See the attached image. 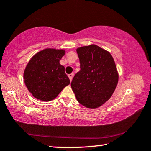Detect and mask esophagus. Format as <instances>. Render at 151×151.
Masks as SVG:
<instances>
[{
    "label": "esophagus",
    "instance_id": "34e87169",
    "mask_svg": "<svg viewBox=\"0 0 151 151\" xmlns=\"http://www.w3.org/2000/svg\"><path fill=\"white\" fill-rule=\"evenodd\" d=\"M68 76H69L70 81H71L72 79H73V73H70V74H69V75H68Z\"/></svg>",
    "mask_w": 151,
    "mask_h": 151
}]
</instances>
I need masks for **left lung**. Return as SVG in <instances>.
<instances>
[{
	"label": "left lung",
	"mask_w": 151,
	"mask_h": 151,
	"mask_svg": "<svg viewBox=\"0 0 151 151\" xmlns=\"http://www.w3.org/2000/svg\"><path fill=\"white\" fill-rule=\"evenodd\" d=\"M80 70L74 76L71 88L78 102L88 109H96L108 101L118 82V73L111 53L91 45L76 49Z\"/></svg>",
	"instance_id": "1"
}]
</instances>
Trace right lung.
I'll list each match as a JSON object with an SVG mask.
<instances>
[{
    "mask_svg": "<svg viewBox=\"0 0 151 151\" xmlns=\"http://www.w3.org/2000/svg\"><path fill=\"white\" fill-rule=\"evenodd\" d=\"M65 54L64 49L49 48L39 51L31 58L23 78L27 88L34 98L49 102L70 84L65 67L60 64Z\"/></svg>",
    "mask_w": 151,
    "mask_h": 151,
    "instance_id": "1",
    "label": "right lung"
}]
</instances>
